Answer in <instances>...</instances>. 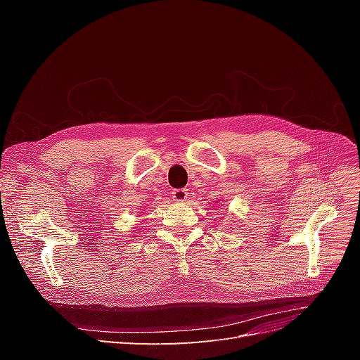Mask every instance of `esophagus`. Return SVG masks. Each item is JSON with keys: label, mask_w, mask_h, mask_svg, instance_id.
<instances>
[{"label": "esophagus", "mask_w": 360, "mask_h": 360, "mask_svg": "<svg viewBox=\"0 0 360 360\" xmlns=\"http://www.w3.org/2000/svg\"><path fill=\"white\" fill-rule=\"evenodd\" d=\"M171 197H172L174 201L184 202V201H188V198H189V192H188V189H176L172 192Z\"/></svg>", "instance_id": "1"}]
</instances>
